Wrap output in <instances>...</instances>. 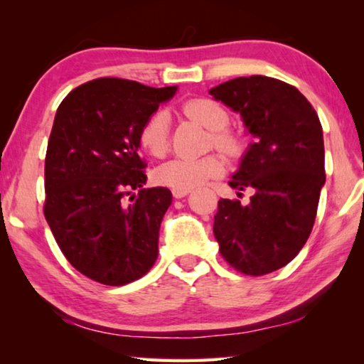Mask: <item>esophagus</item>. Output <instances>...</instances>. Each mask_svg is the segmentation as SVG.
<instances>
[{"mask_svg":"<svg viewBox=\"0 0 364 364\" xmlns=\"http://www.w3.org/2000/svg\"><path fill=\"white\" fill-rule=\"evenodd\" d=\"M171 193H173L175 199H183V197H186L191 193V189H173Z\"/></svg>","mask_w":364,"mask_h":364,"instance_id":"34e87169","label":"esophagus"}]
</instances>
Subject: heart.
Returning a JSON list of instances; mask_svg holds the SVG:
<instances>
[{"label": "heart", "mask_w": 364, "mask_h": 364, "mask_svg": "<svg viewBox=\"0 0 364 364\" xmlns=\"http://www.w3.org/2000/svg\"><path fill=\"white\" fill-rule=\"evenodd\" d=\"M184 114L202 123L212 132V143L228 156H239L242 152V141L236 133L228 130L230 114L223 106L207 97L189 100L183 106ZM139 143L143 149L154 157H162L168 151V117L156 112L144 122L139 132ZM225 162L217 154L189 159L178 157L168 160L156 170V180L171 189H193L212 178L223 175Z\"/></svg>", "instance_id": "heart-1"}]
</instances>
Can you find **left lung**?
Here are the masks:
<instances>
[{"label":"left lung","mask_w":364,"mask_h":364,"mask_svg":"<svg viewBox=\"0 0 364 364\" xmlns=\"http://www.w3.org/2000/svg\"><path fill=\"white\" fill-rule=\"evenodd\" d=\"M208 93L241 114L255 138L230 181L254 196L249 205L218 200L215 239L239 273L268 274L294 260L315 225L326 181L321 123L295 86L276 78L239 77Z\"/></svg>","instance_id":"obj_1"}]
</instances>
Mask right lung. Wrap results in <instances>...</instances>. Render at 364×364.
Segmentation results:
<instances>
[{
	"instance_id": "right-lung-1",
	"label": "right lung",
	"mask_w": 364,
	"mask_h": 364,
	"mask_svg": "<svg viewBox=\"0 0 364 364\" xmlns=\"http://www.w3.org/2000/svg\"><path fill=\"white\" fill-rule=\"evenodd\" d=\"M176 93L133 80L96 78L72 90L54 117L45 160V218L73 268L106 286L144 276L159 254L171 193L147 188L144 122ZM138 190V195H132Z\"/></svg>"
}]
</instances>
